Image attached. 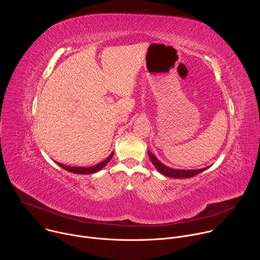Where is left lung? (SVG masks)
<instances>
[{"label":"left lung","mask_w":260,"mask_h":260,"mask_svg":"<svg viewBox=\"0 0 260 260\" xmlns=\"http://www.w3.org/2000/svg\"><path fill=\"white\" fill-rule=\"evenodd\" d=\"M148 155H149V158L155 169L162 175L170 177V178H179V179H184V178H191L200 173L204 172L205 170L209 169L210 167H205L202 169H178V168H172L166 164H164L152 151L148 150Z\"/></svg>","instance_id":"obj_1"}]
</instances>
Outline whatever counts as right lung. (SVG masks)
Masks as SVG:
<instances>
[{
	"label": "right lung",
	"mask_w": 260,
	"mask_h": 260,
	"mask_svg": "<svg viewBox=\"0 0 260 260\" xmlns=\"http://www.w3.org/2000/svg\"><path fill=\"white\" fill-rule=\"evenodd\" d=\"M113 154H114V151L111 153L106 159H104L103 161L94 165V166H91V167H71V166H67V165H62V164H59V162H56L59 167H61L62 169H64L66 171L68 172H71V173H74V174H82V175H89V174H93V173H96L99 171H101L104 167H106V165L111 160V158L113 157Z\"/></svg>",
	"instance_id": "add662e5"
}]
</instances>
